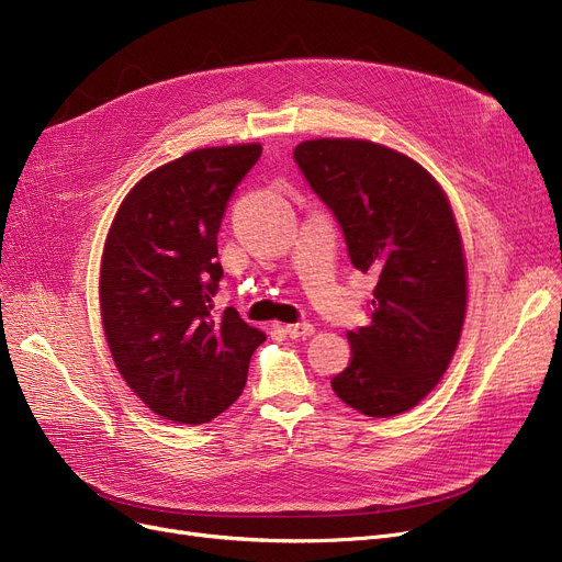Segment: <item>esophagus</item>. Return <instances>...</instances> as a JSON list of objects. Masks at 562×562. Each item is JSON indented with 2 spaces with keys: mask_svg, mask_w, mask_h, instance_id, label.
<instances>
[{
  "mask_svg": "<svg viewBox=\"0 0 562 562\" xmlns=\"http://www.w3.org/2000/svg\"><path fill=\"white\" fill-rule=\"evenodd\" d=\"M284 333L291 339H305V337L314 335V326H312V323H291V326L284 328Z\"/></svg>",
  "mask_w": 562,
  "mask_h": 562,
  "instance_id": "esophagus-1",
  "label": "esophagus"
}]
</instances>
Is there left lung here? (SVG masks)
<instances>
[{"instance_id":"8db88e82","label":"left lung","mask_w":562,"mask_h":562,"mask_svg":"<svg viewBox=\"0 0 562 562\" xmlns=\"http://www.w3.org/2000/svg\"><path fill=\"white\" fill-rule=\"evenodd\" d=\"M293 159L339 221L352 266L378 276L371 323L348 333L352 358L333 390L367 417H396L435 390L462 333L467 263L449 198L373 140H303Z\"/></svg>"}]
</instances>
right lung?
<instances>
[{"label": "right lung", "instance_id": "add662e5", "mask_svg": "<svg viewBox=\"0 0 562 562\" xmlns=\"http://www.w3.org/2000/svg\"><path fill=\"white\" fill-rule=\"evenodd\" d=\"M259 155V143L200 147L155 168L106 236L100 310L111 358L132 392L175 424H206L239 398L266 339L212 303L225 206Z\"/></svg>", "mask_w": 562, "mask_h": 562}]
</instances>
